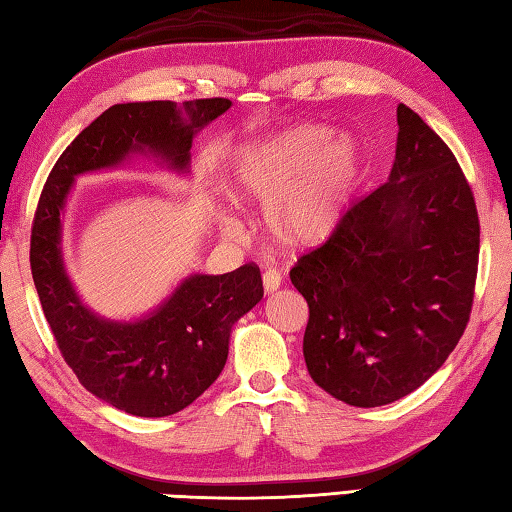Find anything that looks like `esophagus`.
I'll return each mask as SVG.
<instances>
[{"mask_svg": "<svg viewBox=\"0 0 512 512\" xmlns=\"http://www.w3.org/2000/svg\"><path fill=\"white\" fill-rule=\"evenodd\" d=\"M283 283V276L281 272H276V269H267L263 274V287H265V294H274L278 287Z\"/></svg>", "mask_w": 512, "mask_h": 512, "instance_id": "obj_1", "label": "esophagus"}]
</instances>
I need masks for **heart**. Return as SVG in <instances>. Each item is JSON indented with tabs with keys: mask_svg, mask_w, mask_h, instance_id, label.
<instances>
[{
	"mask_svg": "<svg viewBox=\"0 0 512 512\" xmlns=\"http://www.w3.org/2000/svg\"><path fill=\"white\" fill-rule=\"evenodd\" d=\"M359 173L361 151L350 136L298 124L240 149L231 182L240 202H272L267 227L278 245L310 249L341 225Z\"/></svg>",
	"mask_w": 512,
	"mask_h": 512,
	"instance_id": "heart-1",
	"label": "heart"
}]
</instances>
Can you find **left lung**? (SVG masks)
I'll return each instance as SVG.
<instances>
[{"label":"left lung","instance_id":"obj_1","mask_svg":"<svg viewBox=\"0 0 512 512\" xmlns=\"http://www.w3.org/2000/svg\"><path fill=\"white\" fill-rule=\"evenodd\" d=\"M390 180L347 207L289 272L310 305L307 372L334 399L376 408L435 374L470 321L479 265L475 196L455 153L397 106Z\"/></svg>","mask_w":512,"mask_h":512}]
</instances>
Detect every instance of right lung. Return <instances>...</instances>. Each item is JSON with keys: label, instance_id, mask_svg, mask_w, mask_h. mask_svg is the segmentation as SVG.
<instances>
[{"label": "right lung", "instance_id": "obj_1", "mask_svg": "<svg viewBox=\"0 0 512 512\" xmlns=\"http://www.w3.org/2000/svg\"><path fill=\"white\" fill-rule=\"evenodd\" d=\"M231 106L227 98L113 104L77 136L37 202L31 272L64 361L95 397L136 417H169L194 403L223 372L231 325L263 298L254 263L229 274H194L156 312L133 323L106 321L84 307L62 260V209L75 176L153 153L187 171L196 133ZM186 115L182 116L181 113Z\"/></svg>", "mask_w": 512, "mask_h": 512}]
</instances>
